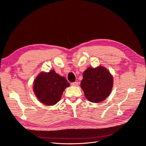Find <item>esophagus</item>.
Instances as JSON below:
<instances>
[{"instance_id": "obj_1", "label": "esophagus", "mask_w": 146, "mask_h": 146, "mask_svg": "<svg viewBox=\"0 0 146 146\" xmlns=\"http://www.w3.org/2000/svg\"><path fill=\"white\" fill-rule=\"evenodd\" d=\"M78 85V83L77 82H75L73 83H71V85L74 86H77Z\"/></svg>"}]
</instances>
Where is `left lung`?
Masks as SVG:
<instances>
[{
	"label": "left lung",
	"instance_id": "1",
	"mask_svg": "<svg viewBox=\"0 0 146 146\" xmlns=\"http://www.w3.org/2000/svg\"><path fill=\"white\" fill-rule=\"evenodd\" d=\"M113 85V77L103 66L88 68L80 83L85 98L93 103H99L108 98Z\"/></svg>",
	"mask_w": 146,
	"mask_h": 146
}]
</instances>
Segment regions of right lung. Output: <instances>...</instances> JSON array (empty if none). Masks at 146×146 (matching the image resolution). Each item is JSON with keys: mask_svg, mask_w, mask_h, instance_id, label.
Listing matches in <instances>:
<instances>
[{"mask_svg": "<svg viewBox=\"0 0 146 146\" xmlns=\"http://www.w3.org/2000/svg\"><path fill=\"white\" fill-rule=\"evenodd\" d=\"M70 84L54 70L42 72L33 82V91L39 102L46 105H54L61 99V95Z\"/></svg>", "mask_w": 146, "mask_h": 146, "instance_id": "obj_1", "label": "right lung"}]
</instances>
